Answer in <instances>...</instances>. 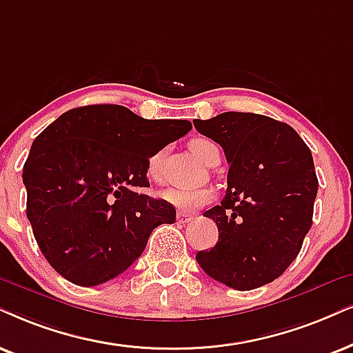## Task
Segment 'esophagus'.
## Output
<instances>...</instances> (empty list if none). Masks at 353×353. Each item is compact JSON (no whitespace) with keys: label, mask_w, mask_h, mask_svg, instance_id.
<instances>
[{"label":"esophagus","mask_w":353,"mask_h":353,"mask_svg":"<svg viewBox=\"0 0 353 353\" xmlns=\"http://www.w3.org/2000/svg\"><path fill=\"white\" fill-rule=\"evenodd\" d=\"M192 220H194V215H192V213H185V212L177 213V221L179 223H190Z\"/></svg>","instance_id":"obj_1"}]
</instances>
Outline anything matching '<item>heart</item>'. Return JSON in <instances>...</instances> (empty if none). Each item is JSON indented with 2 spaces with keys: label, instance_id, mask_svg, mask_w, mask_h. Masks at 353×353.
Here are the masks:
<instances>
[{
  "label": "heart",
  "instance_id": "heart-1",
  "mask_svg": "<svg viewBox=\"0 0 353 353\" xmlns=\"http://www.w3.org/2000/svg\"><path fill=\"white\" fill-rule=\"evenodd\" d=\"M190 150L200 161L208 164L215 154L220 153L215 141L208 140V138H194L190 141ZM161 153H156L148 159V176L151 179L158 177V168ZM164 202L172 205L174 208L181 210V212H192V210L202 208L208 205L215 199L212 189H184V187H168L159 194Z\"/></svg>",
  "mask_w": 353,
  "mask_h": 353
}]
</instances>
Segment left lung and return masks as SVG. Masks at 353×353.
<instances>
[{
	"label": "left lung",
	"mask_w": 353,
	"mask_h": 353,
	"mask_svg": "<svg viewBox=\"0 0 353 353\" xmlns=\"http://www.w3.org/2000/svg\"><path fill=\"white\" fill-rule=\"evenodd\" d=\"M225 151L228 189L203 216L218 243L199 251V265L230 288L254 290L279 279L295 261L313 223L318 177L311 150L288 123L251 112L194 120Z\"/></svg>",
	"instance_id": "obj_1"
}]
</instances>
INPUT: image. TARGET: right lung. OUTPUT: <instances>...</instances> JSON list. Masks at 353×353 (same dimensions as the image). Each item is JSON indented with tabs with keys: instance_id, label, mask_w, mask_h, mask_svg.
<instances>
[{
	"instance_id": "add662e5",
	"label": "right lung",
	"mask_w": 353,
	"mask_h": 353,
	"mask_svg": "<svg viewBox=\"0 0 353 353\" xmlns=\"http://www.w3.org/2000/svg\"><path fill=\"white\" fill-rule=\"evenodd\" d=\"M192 130L189 120H148L115 104L60 115L35 138L22 171L40 251L71 283L94 287L127 270L176 208L150 187L148 159Z\"/></svg>"
}]
</instances>
